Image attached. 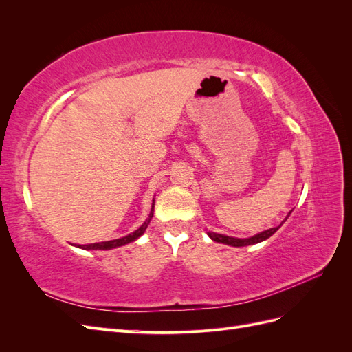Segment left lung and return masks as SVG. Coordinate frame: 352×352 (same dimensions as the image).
<instances>
[{
	"instance_id": "8db88e82",
	"label": "left lung",
	"mask_w": 352,
	"mask_h": 352,
	"mask_svg": "<svg viewBox=\"0 0 352 352\" xmlns=\"http://www.w3.org/2000/svg\"><path fill=\"white\" fill-rule=\"evenodd\" d=\"M292 212V211H291ZM289 212V214H291ZM289 214L286 216V219L289 217ZM286 219L283 221H286ZM282 221V223H283ZM282 226V225H280ZM280 226L278 228H272V229H267L264 230L261 233H257V235H254L251 238H245V239H239V238H232V236H226V235H220V233H214V232H207L208 236L214 241V242H220V243H226V245H230V247H247V245H254V243H258V242H263L265 239H269L273 233L278 230Z\"/></svg>"
}]
</instances>
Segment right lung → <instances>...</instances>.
<instances>
[{"label":"right lung","instance_id":"add662e5","mask_svg":"<svg viewBox=\"0 0 352 352\" xmlns=\"http://www.w3.org/2000/svg\"><path fill=\"white\" fill-rule=\"evenodd\" d=\"M153 216H154V202H153V208H151L150 216H148V219L144 221V225L140 229H136L135 232L129 233V235H127V236H123V238H119V239H113V241H105V242H95V243H88V245H76V247L82 248V250H111V248L122 247V245L133 242V241H136L138 238H140L141 235H144V232L148 228V225H150Z\"/></svg>","mask_w":352,"mask_h":352}]
</instances>
